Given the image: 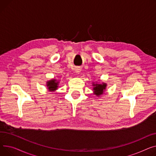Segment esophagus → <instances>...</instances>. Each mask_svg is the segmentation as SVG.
<instances>
[{
	"instance_id": "obj_1",
	"label": "esophagus",
	"mask_w": 156,
	"mask_h": 156,
	"mask_svg": "<svg viewBox=\"0 0 156 156\" xmlns=\"http://www.w3.org/2000/svg\"><path fill=\"white\" fill-rule=\"evenodd\" d=\"M76 70V72L77 73H79V72H80V70H80V69L79 67H77V68L76 69V70Z\"/></svg>"
}]
</instances>
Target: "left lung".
I'll list each match as a JSON object with an SVG mask.
<instances>
[{
	"instance_id": "left-lung-1",
	"label": "left lung",
	"mask_w": 156,
	"mask_h": 156,
	"mask_svg": "<svg viewBox=\"0 0 156 156\" xmlns=\"http://www.w3.org/2000/svg\"><path fill=\"white\" fill-rule=\"evenodd\" d=\"M93 86H94L93 88V90L94 91V94L97 96H99L101 94H103L104 90L106 88V84L105 83H103L102 84H93Z\"/></svg>"
}]
</instances>
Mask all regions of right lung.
Masks as SVG:
<instances>
[{"mask_svg":"<svg viewBox=\"0 0 156 156\" xmlns=\"http://www.w3.org/2000/svg\"><path fill=\"white\" fill-rule=\"evenodd\" d=\"M56 81V79H53V80H51L50 81H48L47 82V86L48 87V89L50 90H55V89H57V86H58V82H55Z\"/></svg>","mask_w":156,"mask_h":156,"instance_id":"1","label":"right lung"}]
</instances>
